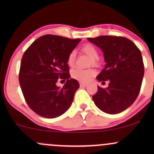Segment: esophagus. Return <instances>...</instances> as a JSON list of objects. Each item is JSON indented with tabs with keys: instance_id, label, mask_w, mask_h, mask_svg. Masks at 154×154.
Segmentation results:
<instances>
[{
	"instance_id": "obj_1",
	"label": "esophagus",
	"mask_w": 154,
	"mask_h": 154,
	"mask_svg": "<svg viewBox=\"0 0 154 154\" xmlns=\"http://www.w3.org/2000/svg\"><path fill=\"white\" fill-rule=\"evenodd\" d=\"M87 85H88V84H86V83L79 82V86H80L81 88H85V87H86Z\"/></svg>"
}]
</instances>
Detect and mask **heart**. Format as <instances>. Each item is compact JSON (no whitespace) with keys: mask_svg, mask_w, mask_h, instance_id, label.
Masks as SVG:
<instances>
[{"mask_svg":"<svg viewBox=\"0 0 154 154\" xmlns=\"http://www.w3.org/2000/svg\"><path fill=\"white\" fill-rule=\"evenodd\" d=\"M81 52L83 54L88 55L91 58L90 61L89 65H96L98 64V51L97 48L94 45L91 43H86L83 45L80 48ZM76 61V53L75 51H72L69 53L67 56L66 63L69 66H74L75 64ZM95 75V71L93 69H75L72 70V76L73 78L82 82H88L91 80L92 77Z\"/></svg>","mask_w":154,"mask_h":154,"instance_id":"heart-1","label":"heart"}]
</instances>
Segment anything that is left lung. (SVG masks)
<instances>
[{"mask_svg": "<svg viewBox=\"0 0 154 154\" xmlns=\"http://www.w3.org/2000/svg\"><path fill=\"white\" fill-rule=\"evenodd\" d=\"M88 40L101 49L106 62L97 79L109 82L106 88L98 86L93 101L103 112L119 114L134 103L140 91L144 75L140 51L125 37L103 35Z\"/></svg>", "mask_w": 154, "mask_h": 154, "instance_id": "obj_1", "label": "left lung"}]
</instances>
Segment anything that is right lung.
<instances>
[{
    "mask_svg": "<svg viewBox=\"0 0 154 154\" xmlns=\"http://www.w3.org/2000/svg\"><path fill=\"white\" fill-rule=\"evenodd\" d=\"M80 40L45 35L33 42L23 54L19 84L27 105L39 116L58 117L72 105L79 85L70 78L66 59ZM60 79L66 80L62 88L56 85Z\"/></svg>",
    "mask_w": 154,
    "mask_h": 154,
    "instance_id": "add662e5",
    "label": "right lung"
}]
</instances>
